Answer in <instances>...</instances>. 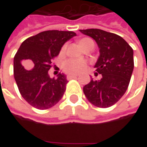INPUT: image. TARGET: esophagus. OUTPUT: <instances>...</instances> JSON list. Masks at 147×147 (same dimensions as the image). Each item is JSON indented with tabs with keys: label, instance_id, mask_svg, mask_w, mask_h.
<instances>
[{
	"label": "esophagus",
	"instance_id": "34e87169",
	"mask_svg": "<svg viewBox=\"0 0 147 147\" xmlns=\"http://www.w3.org/2000/svg\"><path fill=\"white\" fill-rule=\"evenodd\" d=\"M74 78H78V77L75 76V75H73V74H69L67 76V79L70 80V79H74Z\"/></svg>",
	"mask_w": 147,
	"mask_h": 147
}]
</instances>
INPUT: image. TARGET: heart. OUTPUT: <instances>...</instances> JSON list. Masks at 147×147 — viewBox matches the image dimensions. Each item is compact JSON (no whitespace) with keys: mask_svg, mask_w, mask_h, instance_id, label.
I'll return each mask as SVG.
<instances>
[{"mask_svg":"<svg viewBox=\"0 0 147 147\" xmlns=\"http://www.w3.org/2000/svg\"><path fill=\"white\" fill-rule=\"evenodd\" d=\"M79 45L81 46L83 50L88 48L89 47L94 45L93 42L91 38L89 37H83L81 38L79 41H78ZM65 46H64L62 47V51H65ZM87 66V64L85 61L83 60H75V59H68L66 60L64 65H63V69L64 70L69 74H80L81 72L85 69Z\"/></svg>","mask_w":147,"mask_h":147,"instance_id":"obj_1","label":"heart"}]
</instances>
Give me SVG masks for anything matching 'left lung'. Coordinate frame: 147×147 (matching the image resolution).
Wrapping results in <instances>:
<instances>
[{"label":"left lung","mask_w":147,"mask_h":147,"mask_svg":"<svg viewBox=\"0 0 147 147\" xmlns=\"http://www.w3.org/2000/svg\"><path fill=\"white\" fill-rule=\"evenodd\" d=\"M92 37L100 49V56L95 65L96 76L83 87L88 100L100 108H108L118 102L127 91L133 74V50L120 36L97 28L80 30Z\"/></svg>","instance_id":"8db88e82"}]
</instances>
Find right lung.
<instances>
[{"instance_id":"add662e5","label":"right lung","mask_w":147,"mask_h":147,"mask_svg":"<svg viewBox=\"0 0 147 147\" xmlns=\"http://www.w3.org/2000/svg\"><path fill=\"white\" fill-rule=\"evenodd\" d=\"M72 31L48 30L27 38L14 58V76L21 96L32 106L47 110L62 98L68 81L63 74L50 78L52 59L68 40Z\"/></svg>"}]
</instances>
